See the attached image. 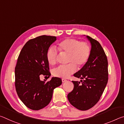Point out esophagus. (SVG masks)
Segmentation results:
<instances>
[{"label":"esophagus","instance_id":"1","mask_svg":"<svg viewBox=\"0 0 124 124\" xmlns=\"http://www.w3.org/2000/svg\"><path fill=\"white\" fill-rule=\"evenodd\" d=\"M67 80L66 79H62V83H64V82H66Z\"/></svg>","mask_w":124,"mask_h":124}]
</instances>
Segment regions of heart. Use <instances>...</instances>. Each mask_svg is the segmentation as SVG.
<instances>
[{"label": "heart", "instance_id": "obj_1", "mask_svg": "<svg viewBox=\"0 0 124 124\" xmlns=\"http://www.w3.org/2000/svg\"><path fill=\"white\" fill-rule=\"evenodd\" d=\"M60 51L68 54V63L66 66H60L54 69V76L67 78L76 72L77 66L80 68L86 63L91 54V47L89 44L80 41L75 38H68L63 40L58 43ZM58 52L54 47L49 48L46 53V59L49 63L54 66L57 62Z\"/></svg>", "mask_w": 124, "mask_h": 124}]
</instances>
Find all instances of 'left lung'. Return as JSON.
<instances>
[{"mask_svg":"<svg viewBox=\"0 0 124 124\" xmlns=\"http://www.w3.org/2000/svg\"><path fill=\"white\" fill-rule=\"evenodd\" d=\"M86 37L91 45L90 57L86 63L74 74V77L81 79L82 84L72 81L74 89L67 96L70 103L81 110L89 109L97 103L108 80V60L103 49L95 39Z\"/></svg>","mask_w":124,"mask_h":124,"instance_id":"8db88e82","label":"left lung"}]
</instances>
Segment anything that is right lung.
Here are the masks:
<instances>
[{"label": "right lung", "instance_id": "add662e5", "mask_svg": "<svg viewBox=\"0 0 124 124\" xmlns=\"http://www.w3.org/2000/svg\"><path fill=\"white\" fill-rule=\"evenodd\" d=\"M56 39V37L41 35L29 40L18 56L15 71L16 90L20 99L31 109L40 110L49 104L54 90L62 84L57 77L46 83L40 80L41 74L51 75L46 53Z\"/></svg>", "mask_w": 124, "mask_h": 124}]
</instances>
